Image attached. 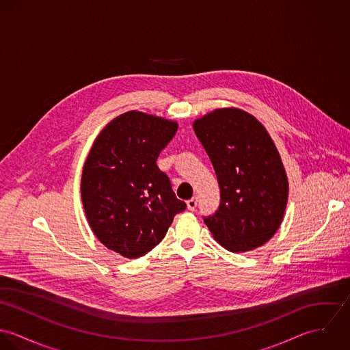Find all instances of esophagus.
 <instances>
[{
    "instance_id": "esophagus-1",
    "label": "esophagus",
    "mask_w": 350,
    "mask_h": 350,
    "mask_svg": "<svg viewBox=\"0 0 350 350\" xmlns=\"http://www.w3.org/2000/svg\"><path fill=\"white\" fill-rule=\"evenodd\" d=\"M197 203H198V198H197V197L187 200V208H189V210H194V208L197 207Z\"/></svg>"
}]
</instances>
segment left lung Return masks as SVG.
Masks as SVG:
<instances>
[{"mask_svg": "<svg viewBox=\"0 0 350 350\" xmlns=\"http://www.w3.org/2000/svg\"><path fill=\"white\" fill-rule=\"evenodd\" d=\"M219 185L221 200L203 217L226 250L247 252L265 244L279 229L288 182L279 152L265 128L240 109H218L194 122Z\"/></svg>", "mask_w": 350, "mask_h": 350, "instance_id": "obj_1", "label": "left lung"}]
</instances>
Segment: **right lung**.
Returning <instances> with one entry per match:
<instances>
[{
	"mask_svg": "<svg viewBox=\"0 0 350 350\" xmlns=\"http://www.w3.org/2000/svg\"><path fill=\"white\" fill-rule=\"evenodd\" d=\"M178 124L142 111L109 122L94 142L82 174V202L100 243L136 258L153 250L174 217L186 210L156 161Z\"/></svg>",
	"mask_w": 350,
	"mask_h": 350,
	"instance_id": "obj_1",
	"label": "right lung"
}]
</instances>
